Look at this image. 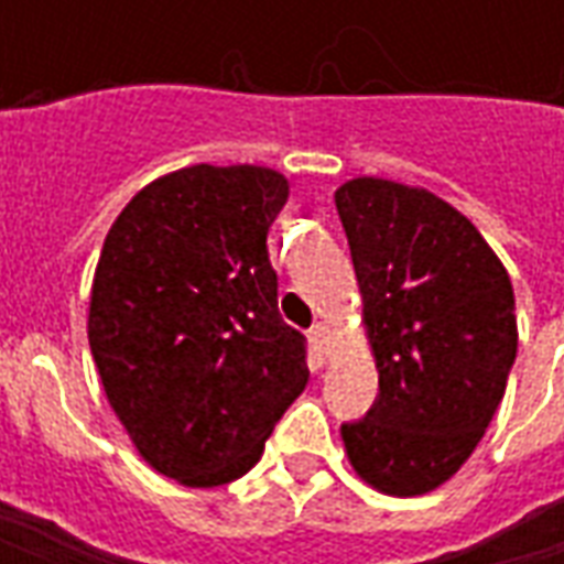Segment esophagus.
<instances>
[{
	"instance_id": "1",
	"label": "esophagus",
	"mask_w": 564,
	"mask_h": 564,
	"mask_svg": "<svg viewBox=\"0 0 564 564\" xmlns=\"http://www.w3.org/2000/svg\"><path fill=\"white\" fill-rule=\"evenodd\" d=\"M311 338H314V344H317L319 354H326V350H329V338H332L329 323H314V326H311Z\"/></svg>"
}]
</instances>
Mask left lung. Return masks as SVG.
I'll return each mask as SVG.
<instances>
[{"mask_svg": "<svg viewBox=\"0 0 564 564\" xmlns=\"http://www.w3.org/2000/svg\"><path fill=\"white\" fill-rule=\"evenodd\" d=\"M378 399L341 423L350 465L387 496H423L468 459L517 359L513 286L484 235L420 186L356 177L335 193Z\"/></svg>", "mask_w": 564, "mask_h": 564, "instance_id": "1", "label": "left lung"}]
</instances>
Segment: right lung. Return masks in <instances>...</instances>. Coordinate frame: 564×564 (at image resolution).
I'll return each mask as SVG.
<instances>
[{"instance_id":"add662e5","label":"right lung","mask_w":564,"mask_h":564,"mask_svg":"<svg viewBox=\"0 0 564 564\" xmlns=\"http://www.w3.org/2000/svg\"><path fill=\"white\" fill-rule=\"evenodd\" d=\"M290 196L259 165H189L144 186L105 238L90 350L144 459L186 486L247 474L307 383L278 311L269 229Z\"/></svg>"}]
</instances>
